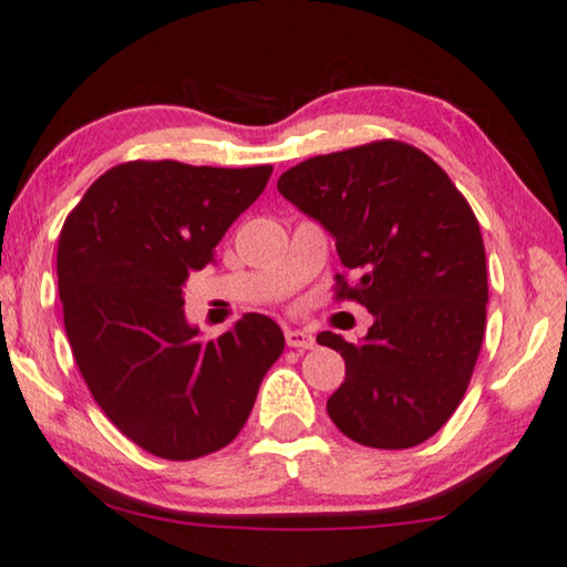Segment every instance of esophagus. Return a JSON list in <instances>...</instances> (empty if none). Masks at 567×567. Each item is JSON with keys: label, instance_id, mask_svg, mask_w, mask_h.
<instances>
[{"label": "esophagus", "instance_id": "obj_1", "mask_svg": "<svg viewBox=\"0 0 567 567\" xmlns=\"http://www.w3.org/2000/svg\"><path fill=\"white\" fill-rule=\"evenodd\" d=\"M286 344H289L291 350H313L317 339L309 332H303V329H286Z\"/></svg>", "mask_w": 567, "mask_h": 567}]
</instances>
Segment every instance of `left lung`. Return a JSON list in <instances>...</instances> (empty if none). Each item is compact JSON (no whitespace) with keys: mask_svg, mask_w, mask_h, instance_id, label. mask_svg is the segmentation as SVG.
Returning <instances> with one entry per match:
<instances>
[{"mask_svg":"<svg viewBox=\"0 0 567 567\" xmlns=\"http://www.w3.org/2000/svg\"><path fill=\"white\" fill-rule=\"evenodd\" d=\"M276 187L334 235L357 276H334V299L374 317L360 347L317 337L344 357L329 417L362 446H417L454 415L482 350L489 286L472 205L429 154L398 138L311 156Z\"/></svg>","mask_w":567,"mask_h":567,"instance_id":"8db88e82","label":"left lung"}]
</instances>
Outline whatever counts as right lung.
Wrapping results in <instances>:
<instances>
[{"instance_id":"obj_1","label":"right lung","mask_w":567,"mask_h":567,"mask_svg":"<svg viewBox=\"0 0 567 567\" xmlns=\"http://www.w3.org/2000/svg\"><path fill=\"white\" fill-rule=\"evenodd\" d=\"M271 172L124 162L60 230L58 289L78 370L109 421L154 456L193 461L228 446L284 352L281 327L264 313L205 342L182 311L189 271L213 264Z\"/></svg>"}]
</instances>
